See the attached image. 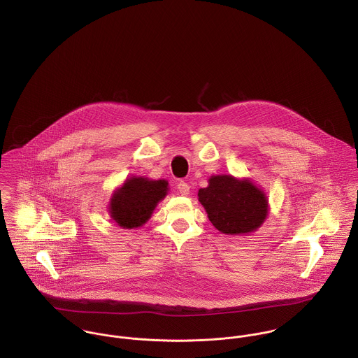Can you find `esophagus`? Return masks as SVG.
Segmentation results:
<instances>
[{
    "label": "esophagus",
    "mask_w": 358,
    "mask_h": 358,
    "mask_svg": "<svg viewBox=\"0 0 358 358\" xmlns=\"http://www.w3.org/2000/svg\"><path fill=\"white\" fill-rule=\"evenodd\" d=\"M178 190L182 196H187L190 193V186L186 182H179L178 183Z\"/></svg>",
    "instance_id": "1"
}]
</instances>
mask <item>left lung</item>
<instances>
[{"instance_id":"obj_1","label":"left lung","mask_w":358,"mask_h":358,"mask_svg":"<svg viewBox=\"0 0 358 358\" xmlns=\"http://www.w3.org/2000/svg\"><path fill=\"white\" fill-rule=\"evenodd\" d=\"M212 224L224 234H243L256 230L267 215V199L250 180L229 175L212 176L209 186L200 189Z\"/></svg>"}]
</instances>
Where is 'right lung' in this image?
Listing matches in <instances>:
<instances>
[{
    "mask_svg": "<svg viewBox=\"0 0 358 358\" xmlns=\"http://www.w3.org/2000/svg\"><path fill=\"white\" fill-rule=\"evenodd\" d=\"M166 186V180L128 179L111 199V217L125 229L142 226L152 216L157 203L165 197Z\"/></svg>",
    "mask_w": 358,
    "mask_h": 358,
    "instance_id": "obj_1",
    "label": "right lung"
}]
</instances>
